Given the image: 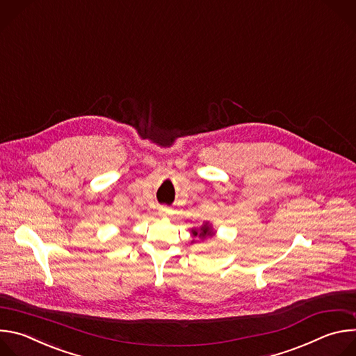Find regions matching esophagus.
I'll list each match as a JSON object with an SVG mask.
<instances>
[{"label": "esophagus", "mask_w": 356, "mask_h": 356, "mask_svg": "<svg viewBox=\"0 0 356 356\" xmlns=\"http://www.w3.org/2000/svg\"><path fill=\"white\" fill-rule=\"evenodd\" d=\"M170 214V209H168V207H161L159 209V216L161 217H168Z\"/></svg>", "instance_id": "34e87169"}]
</instances>
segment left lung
I'll return each instance as SVG.
<instances>
[{
  "instance_id": "obj_1",
  "label": "left lung",
  "mask_w": 356,
  "mask_h": 356,
  "mask_svg": "<svg viewBox=\"0 0 356 356\" xmlns=\"http://www.w3.org/2000/svg\"><path fill=\"white\" fill-rule=\"evenodd\" d=\"M191 235L194 238L198 236L200 239H206V238L214 236L216 235V229L213 228V225L209 221H206L200 228H191ZM191 242H194V241H191Z\"/></svg>"
}]
</instances>
